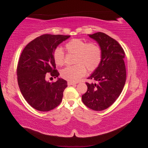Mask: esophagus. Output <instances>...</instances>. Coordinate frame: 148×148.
Returning <instances> with one entry per match:
<instances>
[{
	"mask_svg": "<svg viewBox=\"0 0 148 148\" xmlns=\"http://www.w3.org/2000/svg\"><path fill=\"white\" fill-rule=\"evenodd\" d=\"M67 84H68L69 86H72V85H76V83H74V82H67Z\"/></svg>",
	"mask_w": 148,
	"mask_h": 148,
	"instance_id": "esophagus-1",
	"label": "esophagus"
}]
</instances>
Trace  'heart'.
I'll list each match as a JSON object with an SVG mask.
<instances>
[{
	"mask_svg": "<svg viewBox=\"0 0 148 148\" xmlns=\"http://www.w3.org/2000/svg\"><path fill=\"white\" fill-rule=\"evenodd\" d=\"M69 54L75 55L73 66L61 70V76L70 82H77L86 73L93 72L98 68L102 60L101 47L95 42H87L80 38L72 39L65 44ZM53 60L58 66L64 63V53L61 47H57L53 51Z\"/></svg>",
	"mask_w": 148,
	"mask_h": 148,
	"instance_id": "obj_1",
	"label": "heart"
}]
</instances>
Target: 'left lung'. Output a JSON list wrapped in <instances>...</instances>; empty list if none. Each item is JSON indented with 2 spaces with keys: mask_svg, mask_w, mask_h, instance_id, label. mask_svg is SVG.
<instances>
[{
  "mask_svg": "<svg viewBox=\"0 0 148 148\" xmlns=\"http://www.w3.org/2000/svg\"><path fill=\"white\" fill-rule=\"evenodd\" d=\"M98 42L102 50V60L98 68L86 82L87 91L82 96L86 106L95 111L108 108L116 101L126 81L125 51L118 42L106 34L99 32L89 34Z\"/></svg>",
  "mask_w": 148,
  "mask_h": 148,
  "instance_id": "8db88e82",
  "label": "left lung"
}]
</instances>
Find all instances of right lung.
Masks as SVG:
<instances>
[{
    "label": "right lung",
    "mask_w": 148,
    "mask_h": 148,
    "mask_svg": "<svg viewBox=\"0 0 148 148\" xmlns=\"http://www.w3.org/2000/svg\"><path fill=\"white\" fill-rule=\"evenodd\" d=\"M69 35L43 34L30 42L20 56L17 67V82L22 95L29 104L38 111L47 112L56 108L62 101L67 82L46 80L47 73L56 78L53 51Z\"/></svg>",
    "instance_id": "1"
}]
</instances>
